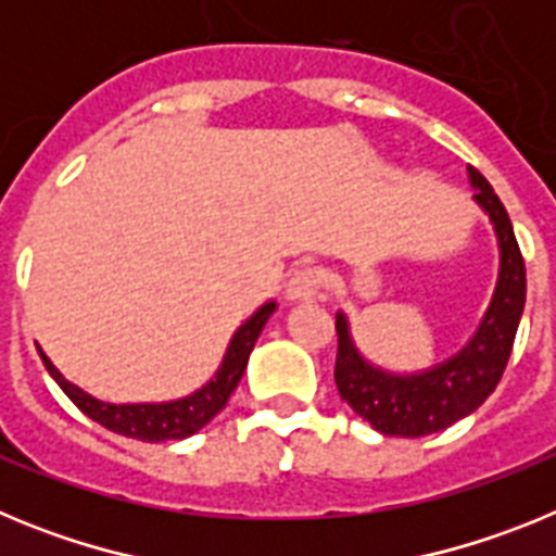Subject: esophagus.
Returning <instances> with one entry per match:
<instances>
[{"instance_id":"esophagus-1","label":"esophagus","mask_w":556,"mask_h":556,"mask_svg":"<svg viewBox=\"0 0 556 556\" xmlns=\"http://www.w3.org/2000/svg\"><path fill=\"white\" fill-rule=\"evenodd\" d=\"M328 287V278L320 267H301L294 269L287 283V301L308 303L317 301Z\"/></svg>"}]
</instances>
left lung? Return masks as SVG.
Returning a JSON list of instances; mask_svg holds the SVG:
<instances>
[{
	"instance_id": "8db88e82",
	"label": "left lung",
	"mask_w": 556,
	"mask_h": 556,
	"mask_svg": "<svg viewBox=\"0 0 556 556\" xmlns=\"http://www.w3.org/2000/svg\"><path fill=\"white\" fill-rule=\"evenodd\" d=\"M473 200L493 223L498 242V281L493 301L473 337L454 356L415 372H395L372 365L353 342L345 312H337V381L339 397L362 420L387 437H426L454 426L488 401L498 387L513 353L523 303H527V267L515 242L513 223L493 186L479 169L468 166Z\"/></svg>"
}]
</instances>
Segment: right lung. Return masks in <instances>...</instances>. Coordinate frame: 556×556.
I'll return each instance as SVG.
<instances>
[{
    "instance_id": "1",
    "label": "right lung",
    "mask_w": 556,
    "mask_h": 556,
    "mask_svg": "<svg viewBox=\"0 0 556 556\" xmlns=\"http://www.w3.org/2000/svg\"><path fill=\"white\" fill-rule=\"evenodd\" d=\"M275 308H278V303L267 301L264 306L255 308L242 326L236 328V333L228 342V351L223 356V365L217 367V372L200 390L189 392L184 397H175V401H161V404H111V401H102V397H94L83 387L63 378V372L49 362V356L41 348H38V353H41V362L49 370V376L55 378L58 387L68 395V401L83 415L91 417L94 424L105 426V429L116 431L122 437L141 440V443L186 440V437L198 434L203 426H208L225 409L230 392L242 381L255 339L264 331Z\"/></svg>"
}]
</instances>
